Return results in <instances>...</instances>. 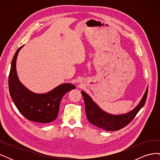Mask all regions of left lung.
Wrapping results in <instances>:
<instances>
[{"mask_svg":"<svg viewBox=\"0 0 160 160\" xmlns=\"http://www.w3.org/2000/svg\"><path fill=\"white\" fill-rule=\"evenodd\" d=\"M148 89H147L142 101L133 110L129 113L120 115H113L104 112L97 105L90 97L81 91L85 101L87 118L89 122L95 126L105 131H118L128 125L136 116L146 101Z\"/></svg>","mask_w":160,"mask_h":160,"instance_id":"8db88e82","label":"left lung"}]
</instances>
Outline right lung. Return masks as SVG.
I'll list each match as a JSON object with an SVG mask.
<instances>
[{
    "label": "right lung",
    "mask_w": 160,
    "mask_h": 160,
    "mask_svg": "<svg viewBox=\"0 0 160 160\" xmlns=\"http://www.w3.org/2000/svg\"><path fill=\"white\" fill-rule=\"evenodd\" d=\"M22 47L18 48L12 60L8 76L11 97L18 111L28 120L41 123H51L57 118L62 97L75 89V86L70 83L62 84L45 94L34 93L27 89L19 81L16 70L17 55Z\"/></svg>",
    "instance_id": "right-lung-1"
}]
</instances>
